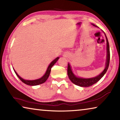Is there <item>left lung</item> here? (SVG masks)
<instances>
[{
    "instance_id": "1",
    "label": "left lung",
    "mask_w": 120,
    "mask_h": 120,
    "mask_svg": "<svg viewBox=\"0 0 120 120\" xmlns=\"http://www.w3.org/2000/svg\"><path fill=\"white\" fill-rule=\"evenodd\" d=\"M93 26L97 27V26L95 25L94 24H92ZM105 34V33H104ZM105 37H106V49H107V57H106V67L103 70V71L99 74L98 76H97L94 78H79V77H77L75 75L73 74L71 68L69 64H68V69H67V72L68 75L69 77V79L72 82L74 83V84L77 85V86H80V87H89L92 85H94L95 83H96L98 81H99L102 77L104 76L105 73L106 72L107 69H108L109 64V60H110V52H109V43L107 40V38L106 36V34H105Z\"/></svg>"
}]
</instances>
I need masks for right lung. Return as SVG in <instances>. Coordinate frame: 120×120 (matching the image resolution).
Instances as JSON below:
<instances>
[{"instance_id": "right-lung-1", "label": "right lung", "mask_w": 120, "mask_h": 120, "mask_svg": "<svg viewBox=\"0 0 120 120\" xmlns=\"http://www.w3.org/2000/svg\"><path fill=\"white\" fill-rule=\"evenodd\" d=\"M59 59V58L57 57L54 60H53L51 62V64H49V67H48L47 70H46L45 74H44V75L43 77H42L41 78L38 79L33 80H28L24 79L21 78V77L17 74V73L15 71V70H14V69H13L14 70V71H15L16 75H17V77L19 78V79L21 80L22 82H23L24 84L28 85H30V86H36V85H38L43 84V83L46 82V80H47V79L48 78V77L50 75L51 70V68L52 67V66L56 64V62Z\"/></svg>"}]
</instances>
